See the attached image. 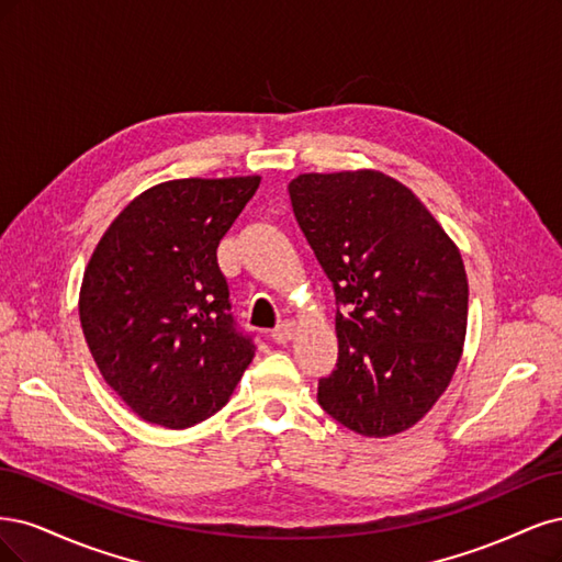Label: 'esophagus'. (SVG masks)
I'll return each mask as SVG.
<instances>
[{
  "instance_id": "esophagus-1",
  "label": "esophagus",
  "mask_w": 562,
  "mask_h": 562,
  "mask_svg": "<svg viewBox=\"0 0 562 562\" xmlns=\"http://www.w3.org/2000/svg\"><path fill=\"white\" fill-rule=\"evenodd\" d=\"M270 338H273L276 342H280V346H284V342H289L294 338V324L292 322H282L280 327L273 329V334H270Z\"/></svg>"
}]
</instances>
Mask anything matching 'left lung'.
<instances>
[{"mask_svg": "<svg viewBox=\"0 0 562 562\" xmlns=\"http://www.w3.org/2000/svg\"><path fill=\"white\" fill-rule=\"evenodd\" d=\"M289 198L338 305V361L319 378V406L361 437L413 427L462 355L460 249L418 195L383 172L299 175Z\"/></svg>", "mask_w": 562, "mask_h": 562, "instance_id": "1", "label": "left lung"}]
</instances>
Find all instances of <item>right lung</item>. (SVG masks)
Returning a JSON list of instances; mask_svg holds the SVG:
<instances>
[{"instance_id":"right-lung-1","label":"right lung","mask_w":562,"mask_h":562,"mask_svg":"<svg viewBox=\"0 0 562 562\" xmlns=\"http://www.w3.org/2000/svg\"><path fill=\"white\" fill-rule=\"evenodd\" d=\"M261 177L172 179L123 207L90 257L81 329L142 420L184 429L220 411L255 357L231 313L216 247Z\"/></svg>"}]
</instances>
